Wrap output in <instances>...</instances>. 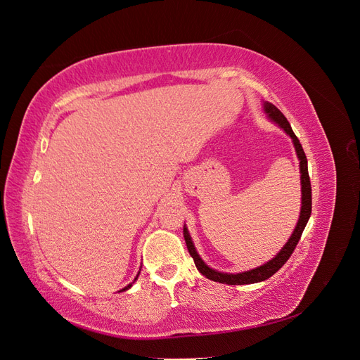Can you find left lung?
Segmentation results:
<instances>
[{"label":"left lung","mask_w":360,"mask_h":360,"mask_svg":"<svg viewBox=\"0 0 360 360\" xmlns=\"http://www.w3.org/2000/svg\"><path fill=\"white\" fill-rule=\"evenodd\" d=\"M263 110L266 112V115L269 117V120H271L275 124H278L284 132L291 138L294 150H296V155L300 160L299 167H300V184H302V207H300V214H299V221L296 224V228H294L292 234L290 236L288 242L284 245L279 252L269 259L267 263H264L263 266L250 269L246 271H240V274H224V271H217L212 267L207 266L202 258L198 255L197 249L193 246L192 237L188 231L186 225L183 226V236H184V242H186L188 250L191 257L195 261V266L200 270V274L204 275L205 278H209L210 281L219 282V284H228V285H245V284H255V282H261L269 279L271 275H275L276 271L287 263V259L291 257L294 248L299 243L300 236L307 226L309 216H311V209H312V195H311V180H309V174H308V160L307 156H304V151L302 148V144L299 143L297 136L294 135L292 129L290 126V123L287 122V118L284 117L278 108L275 105H271L269 102H263Z\"/></svg>","instance_id":"8db88e82"}]
</instances>
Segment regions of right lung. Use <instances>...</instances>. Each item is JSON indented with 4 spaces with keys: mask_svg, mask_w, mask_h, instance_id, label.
<instances>
[{
    "mask_svg": "<svg viewBox=\"0 0 360 360\" xmlns=\"http://www.w3.org/2000/svg\"><path fill=\"white\" fill-rule=\"evenodd\" d=\"M138 275H139V274H138ZM138 275H136V278H135V281H136V279H138ZM132 284H134V282H132ZM132 284H129V285H127V287H124V288H123V290H120V291H126V290H129V288H130V287H132Z\"/></svg>",
    "mask_w": 360,
    "mask_h": 360,
    "instance_id": "add662e5",
    "label": "right lung"
}]
</instances>
